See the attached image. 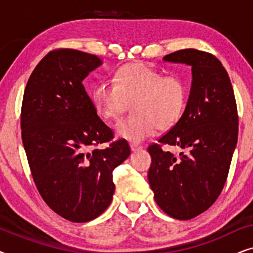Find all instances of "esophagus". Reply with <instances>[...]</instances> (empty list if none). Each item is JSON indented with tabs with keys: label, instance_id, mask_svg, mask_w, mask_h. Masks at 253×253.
Listing matches in <instances>:
<instances>
[{
	"label": "esophagus",
	"instance_id": "34e87169",
	"mask_svg": "<svg viewBox=\"0 0 253 253\" xmlns=\"http://www.w3.org/2000/svg\"><path fill=\"white\" fill-rule=\"evenodd\" d=\"M130 148L132 152H138V151H140L143 147L139 146V145H137V144H130Z\"/></svg>",
	"mask_w": 253,
	"mask_h": 253
}]
</instances>
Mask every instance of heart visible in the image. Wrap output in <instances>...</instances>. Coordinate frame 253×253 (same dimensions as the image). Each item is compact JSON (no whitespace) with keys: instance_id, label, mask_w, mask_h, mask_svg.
I'll return each mask as SVG.
<instances>
[{"instance_id":"heart-1","label":"heart","mask_w":253,"mask_h":253,"mask_svg":"<svg viewBox=\"0 0 253 253\" xmlns=\"http://www.w3.org/2000/svg\"><path fill=\"white\" fill-rule=\"evenodd\" d=\"M91 98L96 113L105 120L117 119L131 102V115L115 124L117 137L137 144L153 136L158 126L168 129L181 117L186 86L178 76H164L146 63L121 67L113 82H100Z\"/></svg>"}]
</instances>
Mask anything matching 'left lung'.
I'll return each mask as SVG.
<instances>
[{
    "instance_id": "left-lung-1",
    "label": "left lung",
    "mask_w": 253,
    "mask_h": 253,
    "mask_svg": "<svg viewBox=\"0 0 253 253\" xmlns=\"http://www.w3.org/2000/svg\"><path fill=\"white\" fill-rule=\"evenodd\" d=\"M164 61L191 67V89L178 122L148 147V182L166 214L190 220L213 205L226 183L237 144L236 100L226 69L212 54L189 48ZM162 144L182 152L175 156Z\"/></svg>"
}]
</instances>
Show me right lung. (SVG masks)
Segmentation results:
<instances>
[{
	"label": "right lung",
	"instance_id": "add662e5",
	"mask_svg": "<svg viewBox=\"0 0 253 253\" xmlns=\"http://www.w3.org/2000/svg\"><path fill=\"white\" fill-rule=\"evenodd\" d=\"M102 64L98 56L57 49L39 62L24 92L22 139L38 190L55 213L87 222L112 203L113 170L130 155L126 140L96 114L83 81Z\"/></svg>",
	"mask_w": 253,
	"mask_h": 253
}]
</instances>
